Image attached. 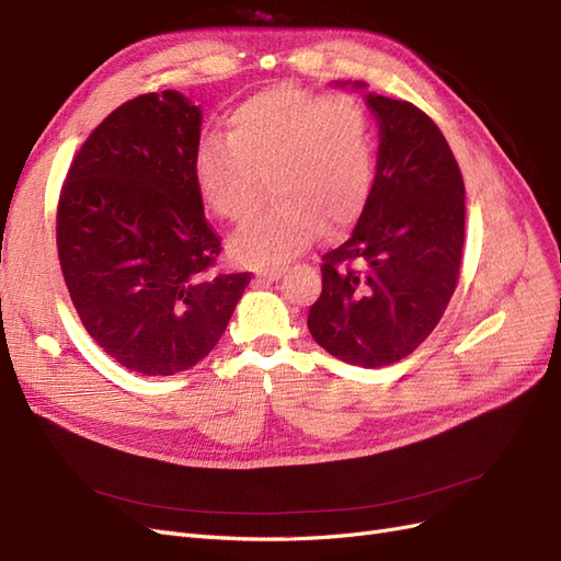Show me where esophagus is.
Listing matches in <instances>:
<instances>
[{
  "label": "esophagus",
  "instance_id": "obj_1",
  "mask_svg": "<svg viewBox=\"0 0 561 561\" xmlns=\"http://www.w3.org/2000/svg\"><path fill=\"white\" fill-rule=\"evenodd\" d=\"M282 273H284V267H279V265H270V267H261V270H256V275H259V277H263V279H267V282H275V279H279V277H282Z\"/></svg>",
  "mask_w": 561,
  "mask_h": 561
}]
</instances>
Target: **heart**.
<instances>
[{"label": "heart", "instance_id": "1", "mask_svg": "<svg viewBox=\"0 0 561 561\" xmlns=\"http://www.w3.org/2000/svg\"><path fill=\"white\" fill-rule=\"evenodd\" d=\"M203 201L226 221L256 207L261 176L277 201L238 230L232 254L279 263L310 247L321 228L340 230L366 209L375 137L366 106L291 83L263 90L228 116V135L207 133L193 153Z\"/></svg>", "mask_w": 561, "mask_h": 561}]
</instances>
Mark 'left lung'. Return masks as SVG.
I'll use <instances>...</instances> for the list:
<instances>
[{"label":"left lung","instance_id":"left-lung-1","mask_svg":"<svg viewBox=\"0 0 561 561\" xmlns=\"http://www.w3.org/2000/svg\"><path fill=\"white\" fill-rule=\"evenodd\" d=\"M377 174L345 244L321 256L307 329L329 354L364 368L405 358L438 327L461 270L463 176L420 106L370 93Z\"/></svg>","mask_w":561,"mask_h":561}]
</instances>
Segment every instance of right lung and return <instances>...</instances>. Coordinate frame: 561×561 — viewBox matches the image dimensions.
Segmentation results:
<instances>
[{
  "label": "right lung",
  "mask_w": 561,
  "mask_h": 561,
  "mask_svg": "<svg viewBox=\"0 0 561 561\" xmlns=\"http://www.w3.org/2000/svg\"><path fill=\"white\" fill-rule=\"evenodd\" d=\"M197 141L201 110L184 95H137L88 135L58 197L69 298L88 335L139 375L203 360L251 282L216 270L224 247L195 184Z\"/></svg>",
  "instance_id": "add662e5"
}]
</instances>
